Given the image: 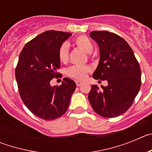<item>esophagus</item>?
Wrapping results in <instances>:
<instances>
[{
    "label": "esophagus",
    "instance_id": "1",
    "mask_svg": "<svg viewBox=\"0 0 152 152\" xmlns=\"http://www.w3.org/2000/svg\"><path fill=\"white\" fill-rule=\"evenodd\" d=\"M75 82H76V84H77V87H79V86H80V85H81V84H83L82 81H80V80H76Z\"/></svg>",
    "mask_w": 152,
    "mask_h": 152
}]
</instances>
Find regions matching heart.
Listing matches in <instances>:
<instances>
[{
    "mask_svg": "<svg viewBox=\"0 0 152 152\" xmlns=\"http://www.w3.org/2000/svg\"><path fill=\"white\" fill-rule=\"evenodd\" d=\"M75 45L78 47L79 49H82L88 54H91L94 50V44L88 37L86 36H80L76 38L75 41ZM58 59L61 63H65L68 60V44L64 42L60 46L58 52ZM91 71V68L88 66H78L74 65L69 67L66 70V74L69 77L77 80H84L88 75V72Z\"/></svg>",
    "mask_w": 152,
    "mask_h": 152,
    "instance_id": "1",
    "label": "heart"
}]
</instances>
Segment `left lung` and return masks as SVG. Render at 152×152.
I'll use <instances>...</instances> for the list:
<instances>
[{
  "instance_id": "left-lung-1",
  "label": "left lung",
  "mask_w": 152,
  "mask_h": 152,
  "mask_svg": "<svg viewBox=\"0 0 152 152\" xmlns=\"http://www.w3.org/2000/svg\"><path fill=\"white\" fill-rule=\"evenodd\" d=\"M91 38L100 50L99 64L93 74L107 86H91L88 99L93 110L103 117L119 116L131 107L141 87V69L126 40L108 31H93ZM100 81V80H99Z\"/></svg>"
}]
</instances>
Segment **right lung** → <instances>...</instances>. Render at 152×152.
Here are the masks:
<instances>
[{"mask_svg":"<svg viewBox=\"0 0 152 152\" xmlns=\"http://www.w3.org/2000/svg\"><path fill=\"white\" fill-rule=\"evenodd\" d=\"M71 36L61 31H45L26 43L19 56L15 75L20 95L29 110L45 120L65 113L76 88L75 81L68 77L63 79L59 87L50 84L61 66L58 49Z\"/></svg>","mask_w":152,"mask_h":152,"instance_id":"add662e5","label":"right lung"}]
</instances>
